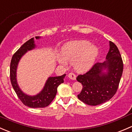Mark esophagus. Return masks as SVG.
I'll list each match as a JSON object with an SVG mask.
<instances>
[{
    "instance_id": "esophagus-1",
    "label": "esophagus",
    "mask_w": 132,
    "mask_h": 132,
    "mask_svg": "<svg viewBox=\"0 0 132 132\" xmlns=\"http://www.w3.org/2000/svg\"><path fill=\"white\" fill-rule=\"evenodd\" d=\"M68 77L70 78V79L71 80H75L76 79V77H77V76H76L75 74L73 73H70L68 74Z\"/></svg>"
}]
</instances>
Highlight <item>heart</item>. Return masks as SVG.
I'll list each match as a JSON object with an SVG mask.
<instances>
[{
  "label": "heart",
  "mask_w": 132,
  "mask_h": 132,
  "mask_svg": "<svg viewBox=\"0 0 132 132\" xmlns=\"http://www.w3.org/2000/svg\"><path fill=\"white\" fill-rule=\"evenodd\" d=\"M99 54V50L88 41H73L64 45L62 54L57 62L62 66L72 63L75 70L79 72L88 70L94 64Z\"/></svg>",
  "instance_id": "b5f03b06"
}]
</instances>
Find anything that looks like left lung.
<instances>
[{"mask_svg":"<svg viewBox=\"0 0 132 132\" xmlns=\"http://www.w3.org/2000/svg\"><path fill=\"white\" fill-rule=\"evenodd\" d=\"M106 61L95 64L91 70L77 77L82 85L78 98L86 104L96 106L111 99L116 93L123 71V63L116 45L109 42Z\"/></svg>","mask_w":132,"mask_h":132,"instance_id":"obj_1","label":"left lung"}]
</instances>
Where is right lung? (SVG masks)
<instances>
[{"instance_id": "obj_1", "label": "right lung", "mask_w": 132, "mask_h": 132, "mask_svg": "<svg viewBox=\"0 0 132 132\" xmlns=\"http://www.w3.org/2000/svg\"><path fill=\"white\" fill-rule=\"evenodd\" d=\"M39 36H36L39 39ZM36 47L34 38H31L25 42L13 55L10 64V79L12 86L21 102L29 107L43 108L50 104L55 98L57 91V87L64 82L66 74L59 77H50L46 80L43 89L38 94L29 96L23 93L18 86L16 80V70L18 62L22 57L27 52Z\"/></svg>"}]
</instances>
